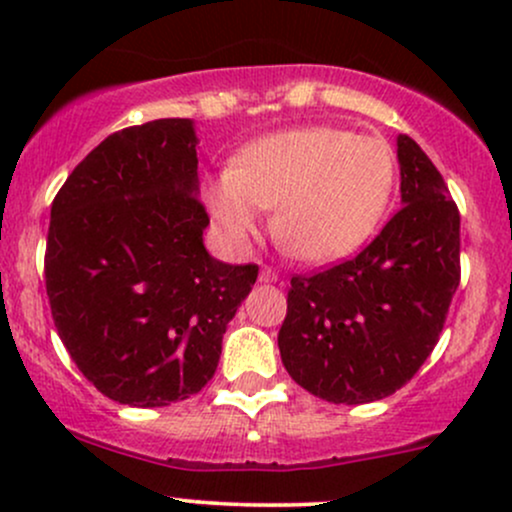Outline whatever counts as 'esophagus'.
Returning <instances> with one entry per match:
<instances>
[{"mask_svg": "<svg viewBox=\"0 0 512 512\" xmlns=\"http://www.w3.org/2000/svg\"><path fill=\"white\" fill-rule=\"evenodd\" d=\"M276 281H279V274H276L272 267L260 269V284H276Z\"/></svg>", "mask_w": 512, "mask_h": 512, "instance_id": "34e87169", "label": "esophagus"}]
</instances>
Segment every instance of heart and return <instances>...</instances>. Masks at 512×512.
<instances>
[{
  "label": "heart",
  "instance_id": "heart-1",
  "mask_svg": "<svg viewBox=\"0 0 512 512\" xmlns=\"http://www.w3.org/2000/svg\"><path fill=\"white\" fill-rule=\"evenodd\" d=\"M395 178V154L383 139L308 125L243 146L233 166L209 180L204 199L228 250L248 248L274 207L276 238L305 262L330 264L375 236Z\"/></svg>",
  "mask_w": 512,
  "mask_h": 512
}]
</instances>
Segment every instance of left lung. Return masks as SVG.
Segmentation results:
<instances>
[{
	"label": "left lung",
	"mask_w": 512,
	"mask_h": 512,
	"mask_svg": "<svg viewBox=\"0 0 512 512\" xmlns=\"http://www.w3.org/2000/svg\"><path fill=\"white\" fill-rule=\"evenodd\" d=\"M402 209L354 260L293 276L281 363L332 404L390 397L424 366L460 286V211L421 146L397 137Z\"/></svg>",
	"instance_id": "8db88e82"
}]
</instances>
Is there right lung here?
I'll list each match as a JSON object with an SVG mask.
<instances>
[{"instance_id": "right-lung-1", "label": "right lung", "mask_w": 512, "mask_h": 512, "mask_svg": "<svg viewBox=\"0 0 512 512\" xmlns=\"http://www.w3.org/2000/svg\"><path fill=\"white\" fill-rule=\"evenodd\" d=\"M197 132L185 117L110 134L50 209L45 286L72 361L105 397L168 407L214 378L257 264L204 248Z\"/></svg>"}]
</instances>
